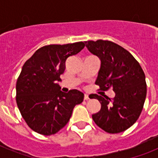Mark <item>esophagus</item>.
I'll return each mask as SVG.
<instances>
[{
	"label": "esophagus",
	"instance_id": "obj_1",
	"mask_svg": "<svg viewBox=\"0 0 158 158\" xmlns=\"http://www.w3.org/2000/svg\"><path fill=\"white\" fill-rule=\"evenodd\" d=\"M89 99V95H87V94H85L84 95V100H88Z\"/></svg>",
	"mask_w": 158,
	"mask_h": 158
}]
</instances>
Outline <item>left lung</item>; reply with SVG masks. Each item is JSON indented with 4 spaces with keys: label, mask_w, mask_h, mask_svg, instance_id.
Masks as SVG:
<instances>
[{
    "label": "left lung",
    "mask_w": 158,
    "mask_h": 158,
    "mask_svg": "<svg viewBox=\"0 0 158 158\" xmlns=\"http://www.w3.org/2000/svg\"><path fill=\"white\" fill-rule=\"evenodd\" d=\"M86 47L101 61L96 85L100 90L111 89L115 96L93 94L101 108L92 115L95 123L110 134L120 133L131 127L143 108L146 96V76L139 62L126 49L108 40L85 42Z\"/></svg>",
    "instance_id": "1"
}]
</instances>
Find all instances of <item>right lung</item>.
<instances>
[{
    "label": "right lung",
    "instance_id": "1",
    "mask_svg": "<svg viewBox=\"0 0 158 158\" xmlns=\"http://www.w3.org/2000/svg\"><path fill=\"white\" fill-rule=\"evenodd\" d=\"M83 42L44 46L22 67L16 81V104L27 126L43 135L56 134L69 122L73 109L83 101L77 89L63 93L56 83L65 61L85 47Z\"/></svg>",
    "mask_w": 158,
    "mask_h": 158
}]
</instances>
